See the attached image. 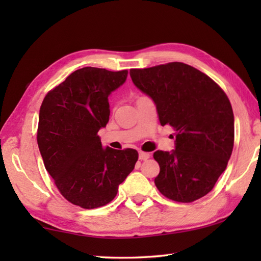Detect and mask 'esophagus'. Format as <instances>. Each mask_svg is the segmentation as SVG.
I'll return each mask as SVG.
<instances>
[{
    "instance_id": "34e87169",
    "label": "esophagus",
    "mask_w": 261,
    "mask_h": 261,
    "mask_svg": "<svg viewBox=\"0 0 261 261\" xmlns=\"http://www.w3.org/2000/svg\"><path fill=\"white\" fill-rule=\"evenodd\" d=\"M149 156H151V154H149V153L139 152V160H141V161L147 160V159H149Z\"/></svg>"
}]
</instances>
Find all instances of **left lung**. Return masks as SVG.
Segmentation results:
<instances>
[{
    "mask_svg": "<svg viewBox=\"0 0 261 261\" xmlns=\"http://www.w3.org/2000/svg\"><path fill=\"white\" fill-rule=\"evenodd\" d=\"M135 85L156 106L161 125L176 131L175 149L156 151L154 179L163 196L192 202L206 196L226 170L233 147V113L213 79L180 62L131 69Z\"/></svg>",
    "mask_w": 261,
    "mask_h": 261,
    "instance_id": "1",
    "label": "left lung"
}]
</instances>
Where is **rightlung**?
I'll return each mask as SVG.
<instances>
[{
    "instance_id": "add662e5",
    "label": "right lung",
    "mask_w": 261,
    "mask_h": 261,
    "mask_svg": "<svg viewBox=\"0 0 261 261\" xmlns=\"http://www.w3.org/2000/svg\"><path fill=\"white\" fill-rule=\"evenodd\" d=\"M127 70H76L45 96L39 113L38 146L46 170L73 205H107L134 170L136 149L102 147L98 132L109 121L108 96L124 84Z\"/></svg>"
}]
</instances>
